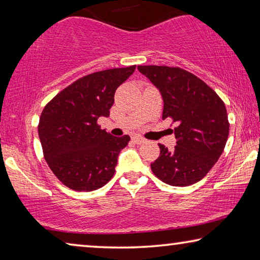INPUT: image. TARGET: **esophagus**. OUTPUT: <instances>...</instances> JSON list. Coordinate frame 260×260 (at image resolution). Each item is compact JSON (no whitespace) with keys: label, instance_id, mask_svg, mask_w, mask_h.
Listing matches in <instances>:
<instances>
[{"label":"esophagus","instance_id":"34e87169","mask_svg":"<svg viewBox=\"0 0 260 260\" xmlns=\"http://www.w3.org/2000/svg\"><path fill=\"white\" fill-rule=\"evenodd\" d=\"M132 141H133L135 144H142L146 142V140H144L143 138H141V136H133V138H132Z\"/></svg>","mask_w":260,"mask_h":260}]
</instances>
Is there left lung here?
Segmentation results:
<instances>
[{"label": "left lung", "mask_w": 260, "mask_h": 260, "mask_svg": "<svg viewBox=\"0 0 260 260\" xmlns=\"http://www.w3.org/2000/svg\"><path fill=\"white\" fill-rule=\"evenodd\" d=\"M164 100L162 119L170 118L177 146L169 151L162 144L151 162L156 177L170 186L186 187L203 179L225 149L230 121L223 101L195 74L180 68L140 65Z\"/></svg>", "instance_id": "left-lung-1"}]
</instances>
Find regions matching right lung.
<instances>
[{
	"label": "right lung",
	"mask_w": 260,
	"mask_h": 260,
	"mask_svg": "<svg viewBox=\"0 0 260 260\" xmlns=\"http://www.w3.org/2000/svg\"><path fill=\"white\" fill-rule=\"evenodd\" d=\"M135 65L90 73L60 90L42 110L38 131L48 166L72 190H96L112 179L117 158L131 138L101 129L114 93Z\"/></svg>",
	"instance_id": "add662e5"
}]
</instances>
